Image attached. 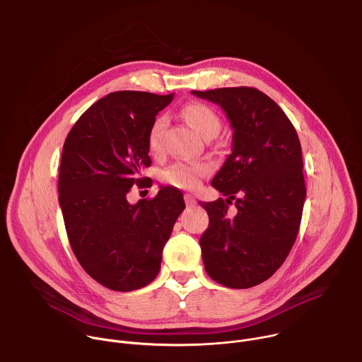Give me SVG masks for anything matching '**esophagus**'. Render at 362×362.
I'll list each match as a JSON object with an SVG mask.
<instances>
[{"instance_id": "esophagus-1", "label": "esophagus", "mask_w": 362, "mask_h": 362, "mask_svg": "<svg viewBox=\"0 0 362 362\" xmlns=\"http://www.w3.org/2000/svg\"><path fill=\"white\" fill-rule=\"evenodd\" d=\"M183 197H185V203H186V206H189V208H192V206H194V204H196V199H194L190 193H186Z\"/></svg>"}]
</instances>
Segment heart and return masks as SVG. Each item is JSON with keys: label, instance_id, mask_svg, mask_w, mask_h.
Wrapping results in <instances>:
<instances>
[{"label": "heart", "instance_id": "b5f03b06", "mask_svg": "<svg viewBox=\"0 0 362 362\" xmlns=\"http://www.w3.org/2000/svg\"><path fill=\"white\" fill-rule=\"evenodd\" d=\"M183 116L202 137L218 134L221 130L218 115L211 107L200 105V103L187 105L183 109ZM166 126L168 119L165 116H159L153 122L147 136V144L151 153H160L163 150ZM209 172L211 168L204 162H176L163 170L162 179L180 189H194L199 186L200 179L209 175Z\"/></svg>", "mask_w": 362, "mask_h": 362}]
</instances>
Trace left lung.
I'll return each instance as SVG.
<instances>
[{
    "label": "left lung",
    "mask_w": 362,
    "mask_h": 362,
    "mask_svg": "<svg viewBox=\"0 0 362 362\" xmlns=\"http://www.w3.org/2000/svg\"><path fill=\"white\" fill-rule=\"evenodd\" d=\"M192 94L221 106L233 130L232 153L211 183L228 199L199 202L209 215L199 240L204 269L228 288L259 285L284 264L300 225L306 189L296 130L276 103L256 88ZM232 199L235 217L227 212Z\"/></svg>",
    "instance_id": "1"
}]
</instances>
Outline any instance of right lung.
<instances>
[{
	"label": "right lung",
	"instance_id": "obj_1",
	"mask_svg": "<svg viewBox=\"0 0 362 362\" xmlns=\"http://www.w3.org/2000/svg\"><path fill=\"white\" fill-rule=\"evenodd\" d=\"M173 94L115 91L87 109L62 154L59 202L70 246L83 269L112 291L129 292L158 276L162 252L185 209L179 189L162 186L136 204L127 193L148 168L147 136Z\"/></svg>",
	"mask_w": 362,
	"mask_h": 362
}]
</instances>
